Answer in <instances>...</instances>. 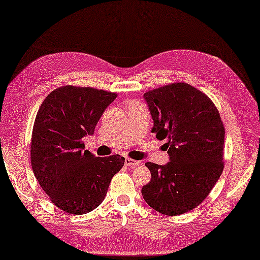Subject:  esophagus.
<instances>
[{
  "label": "esophagus",
  "instance_id": "esophagus-1",
  "mask_svg": "<svg viewBox=\"0 0 260 260\" xmlns=\"http://www.w3.org/2000/svg\"><path fill=\"white\" fill-rule=\"evenodd\" d=\"M139 164H140V162L136 161V159L129 158V157H126L125 158V165H126V167L133 168V167H136V165H139Z\"/></svg>",
  "mask_w": 260,
  "mask_h": 260
}]
</instances>
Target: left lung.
Returning <instances> with one entry per match:
<instances>
[{
  "label": "left lung",
  "instance_id": "1",
  "mask_svg": "<svg viewBox=\"0 0 260 260\" xmlns=\"http://www.w3.org/2000/svg\"><path fill=\"white\" fill-rule=\"evenodd\" d=\"M152 132L168 150L170 162L145 163L150 183L143 186L146 203L157 212L180 215L200 204L221 175L224 127L218 108L206 93L185 82L144 93Z\"/></svg>",
  "mask_w": 260,
  "mask_h": 260
}]
</instances>
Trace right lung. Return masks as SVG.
Masks as SVG:
<instances>
[{
    "instance_id": "right-lung-1",
    "label": "right lung",
    "mask_w": 260,
    "mask_h": 260,
    "mask_svg": "<svg viewBox=\"0 0 260 260\" xmlns=\"http://www.w3.org/2000/svg\"><path fill=\"white\" fill-rule=\"evenodd\" d=\"M117 93L67 85L51 91L33 124L31 167L51 202L71 214L96 209L106 197L125 157H96L84 151L82 139L92 135L104 110Z\"/></svg>"
}]
</instances>
